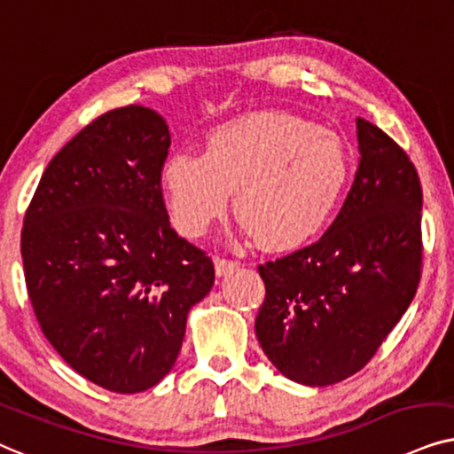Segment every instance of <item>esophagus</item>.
<instances>
[{"instance_id":"1","label":"esophagus","mask_w":454,"mask_h":454,"mask_svg":"<svg viewBox=\"0 0 454 454\" xmlns=\"http://www.w3.org/2000/svg\"><path fill=\"white\" fill-rule=\"evenodd\" d=\"M214 265H215V274H217V278L231 276L232 271L239 268L237 262H231V259H223V257H215V259H214Z\"/></svg>"}]
</instances>
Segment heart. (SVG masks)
<instances>
[{
	"mask_svg": "<svg viewBox=\"0 0 454 454\" xmlns=\"http://www.w3.org/2000/svg\"><path fill=\"white\" fill-rule=\"evenodd\" d=\"M350 180V157L332 130L303 118L262 112L217 126L205 153H176L161 168L172 222L197 239L226 214L270 251L316 239L334 215Z\"/></svg>",
	"mask_w": 454,
	"mask_h": 454,
	"instance_id": "obj_1",
	"label": "heart"
}]
</instances>
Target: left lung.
Returning a JSON list of instances; mask_svg holds the SVG:
<instances>
[{
    "instance_id": "obj_1",
    "label": "left lung",
    "mask_w": 454,
    "mask_h": 454,
    "mask_svg": "<svg viewBox=\"0 0 454 454\" xmlns=\"http://www.w3.org/2000/svg\"><path fill=\"white\" fill-rule=\"evenodd\" d=\"M359 168L316 245L259 265L255 334L282 376L330 386L357 373L413 301L421 274V184L392 138L357 118Z\"/></svg>"
}]
</instances>
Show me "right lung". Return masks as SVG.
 Here are the masks:
<instances>
[{
	"mask_svg": "<svg viewBox=\"0 0 454 454\" xmlns=\"http://www.w3.org/2000/svg\"><path fill=\"white\" fill-rule=\"evenodd\" d=\"M170 130L143 106L107 112L45 168L22 228L30 303L76 373L135 395L176 364L186 317L214 263L172 231L164 197Z\"/></svg>",
	"mask_w": 454,
	"mask_h": 454,
	"instance_id": "obj_1",
	"label": "right lung"
}]
</instances>
